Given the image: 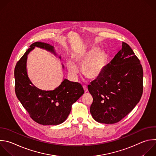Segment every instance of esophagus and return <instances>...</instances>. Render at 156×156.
I'll list each match as a JSON object with an SVG mask.
<instances>
[{
  "instance_id": "34e87169",
  "label": "esophagus",
  "mask_w": 156,
  "mask_h": 156,
  "mask_svg": "<svg viewBox=\"0 0 156 156\" xmlns=\"http://www.w3.org/2000/svg\"><path fill=\"white\" fill-rule=\"evenodd\" d=\"M83 89H84V92H87L88 91V89H87V86H86V85H83Z\"/></svg>"
}]
</instances>
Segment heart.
I'll return each mask as SVG.
<instances>
[{"label": "heart", "instance_id": "b5f03b06", "mask_svg": "<svg viewBox=\"0 0 156 156\" xmlns=\"http://www.w3.org/2000/svg\"><path fill=\"white\" fill-rule=\"evenodd\" d=\"M73 59L75 63L70 59L66 61L69 73L73 78L78 76L79 69L77 66H79L82 67V73L87 78L95 80L104 70L108 62V55L104 50L92 46L75 53Z\"/></svg>", "mask_w": 156, "mask_h": 156}]
</instances>
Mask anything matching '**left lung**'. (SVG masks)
I'll return each instance as SVG.
<instances>
[{"instance_id":"left-lung-1","label":"left lung","mask_w":156,"mask_h":156,"mask_svg":"<svg viewBox=\"0 0 156 156\" xmlns=\"http://www.w3.org/2000/svg\"><path fill=\"white\" fill-rule=\"evenodd\" d=\"M143 71L130 46L122 48L100 76L88 85L93 97L90 112L94 120L115 124L127 116L139 102L143 90Z\"/></svg>"}]
</instances>
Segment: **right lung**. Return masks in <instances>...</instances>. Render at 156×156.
<instances>
[{
  "label": "right lung",
  "instance_id": "right-lung-1",
  "mask_svg": "<svg viewBox=\"0 0 156 156\" xmlns=\"http://www.w3.org/2000/svg\"><path fill=\"white\" fill-rule=\"evenodd\" d=\"M35 46L44 48L56 55L54 47L49 44L39 41L32 43L16 65L15 93L35 122L44 126L58 125L66 120L72 105L84 91L80 83L67 79L53 90H42L36 87L30 81L26 70L27 55Z\"/></svg>",
  "mask_w": 156,
  "mask_h": 156
}]
</instances>
